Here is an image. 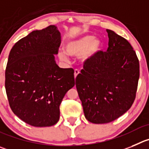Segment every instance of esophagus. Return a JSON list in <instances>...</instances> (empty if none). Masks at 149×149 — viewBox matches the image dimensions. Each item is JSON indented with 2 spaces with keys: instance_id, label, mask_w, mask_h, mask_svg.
<instances>
[{
  "instance_id": "obj_1",
  "label": "esophagus",
  "mask_w": 149,
  "mask_h": 149,
  "mask_svg": "<svg viewBox=\"0 0 149 149\" xmlns=\"http://www.w3.org/2000/svg\"><path fill=\"white\" fill-rule=\"evenodd\" d=\"M80 73V72H79V70H77V69H76V70H74V77L76 78V76H78V75Z\"/></svg>"
}]
</instances>
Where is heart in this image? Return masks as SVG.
Instances as JSON below:
<instances>
[{"instance_id": "b5f03b06", "label": "heart", "mask_w": 149, "mask_h": 149, "mask_svg": "<svg viewBox=\"0 0 149 149\" xmlns=\"http://www.w3.org/2000/svg\"><path fill=\"white\" fill-rule=\"evenodd\" d=\"M103 48L102 42L93 35H85L76 40L67 42L65 51L58 53L59 59L62 62H68V56L79 57L82 65H87L96 58Z\"/></svg>"}]
</instances>
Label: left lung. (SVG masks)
I'll use <instances>...</instances> for the list:
<instances>
[{
    "instance_id": "left-lung-1",
    "label": "left lung",
    "mask_w": 149,
    "mask_h": 149,
    "mask_svg": "<svg viewBox=\"0 0 149 149\" xmlns=\"http://www.w3.org/2000/svg\"><path fill=\"white\" fill-rule=\"evenodd\" d=\"M107 50L84 65L76 87L84 116L93 123H107L127 112L135 99L140 65L130 43L107 29Z\"/></svg>"
}]
</instances>
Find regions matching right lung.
Here are the masks:
<instances>
[{"mask_svg":"<svg viewBox=\"0 0 149 149\" xmlns=\"http://www.w3.org/2000/svg\"><path fill=\"white\" fill-rule=\"evenodd\" d=\"M61 43L56 26L33 31L17 42L9 55L5 87L14 113L31 126H51L59 105L75 85L73 70L61 68L55 56Z\"/></svg>","mask_w":149,"mask_h":149,"instance_id":"add662e5","label":"right lung"}]
</instances>
